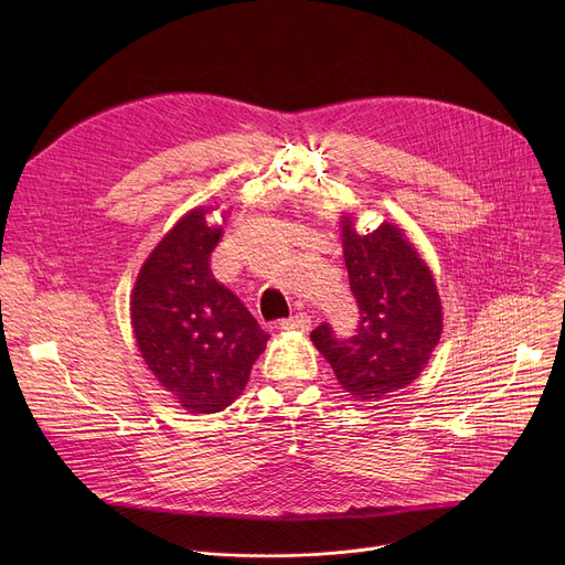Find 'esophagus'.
Wrapping results in <instances>:
<instances>
[{"mask_svg":"<svg viewBox=\"0 0 565 565\" xmlns=\"http://www.w3.org/2000/svg\"><path fill=\"white\" fill-rule=\"evenodd\" d=\"M310 324H312L310 315L297 312V315H292V317H288V319L281 321V329H284V331H301V333H303V331L310 329Z\"/></svg>","mask_w":565,"mask_h":565,"instance_id":"1","label":"esophagus"}]
</instances>
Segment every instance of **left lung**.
I'll list each match as a JSON object with an SVG mask.
<instances>
[{"mask_svg": "<svg viewBox=\"0 0 565 565\" xmlns=\"http://www.w3.org/2000/svg\"><path fill=\"white\" fill-rule=\"evenodd\" d=\"M355 223V212H342V253L362 317L358 335L338 342L321 324L310 340L342 388L371 402L409 386L427 369L443 335V301L405 230L382 221L362 234Z\"/></svg>", "mask_w": 565, "mask_h": 565, "instance_id": "left-lung-1", "label": "left lung"}]
</instances>
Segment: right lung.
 Masks as SVG:
<instances>
[{
    "mask_svg": "<svg viewBox=\"0 0 565 565\" xmlns=\"http://www.w3.org/2000/svg\"><path fill=\"white\" fill-rule=\"evenodd\" d=\"M214 209L221 224L209 223ZM227 216L230 207L221 205L185 212L147 255L129 295L134 338L149 373L194 416L230 407L270 340L210 273Z\"/></svg>",
    "mask_w": 565,
    "mask_h": 565,
    "instance_id": "add662e5",
    "label": "right lung"
}]
</instances>
